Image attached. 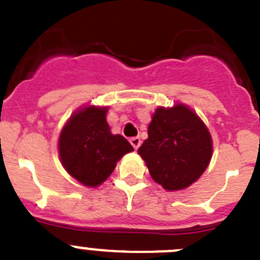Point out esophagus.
Returning <instances> with one entry per match:
<instances>
[{
    "instance_id": "34e87169",
    "label": "esophagus",
    "mask_w": 260,
    "mask_h": 260,
    "mask_svg": "<svg viewBox=\"0 0 260 260\" xmlns=\"http://www.w3.org/2000/svg\"><path fill=\"white\" fill-rule=\"evenodd\" d=\"M130 143H132V146L134 147V149H138L140 146V143H142V140H140L139 137H134L130 139Z\"/></svg>"
}]
</instances>
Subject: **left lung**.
<instances>
[{
    "label": "left lung",
    "instance_id": "obj_1",
    "mask_svg": "<svg viewBox=\"0 0 260 260\" xmlns=\"http://www.w3.org/2000/svg\"><path fill=\"white\" fill-rule=\"evenodd\" d=\"M138 153L152 179L174 192L204 174L213 156V139L204 121L185 104L158 107L148 125V139Z\"/></svg>",
    "mask_w": 260,
    "mask_h": 260
}]
</instances>
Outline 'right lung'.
I'll use <instances>...</instances> for the list:
<instances>
[{
    "label": "right lung",
    "instance_id": "right-lung-1",
    "mask_svg": "<svg viewBox=\"0 0 260 260\" xmlns=\"http://www.w3.org/2000/svg\"><path fill=\"white\" fill-rule=\"evenodd\" d=\"M108 107L87 106L77 109L59 135L61 165L71 177L86 187L106 182L132 144L120 134H112L107 122Z\"/></svg>",
    "mask_w": 260,
    "mask_h": 260
}]
</instances>
